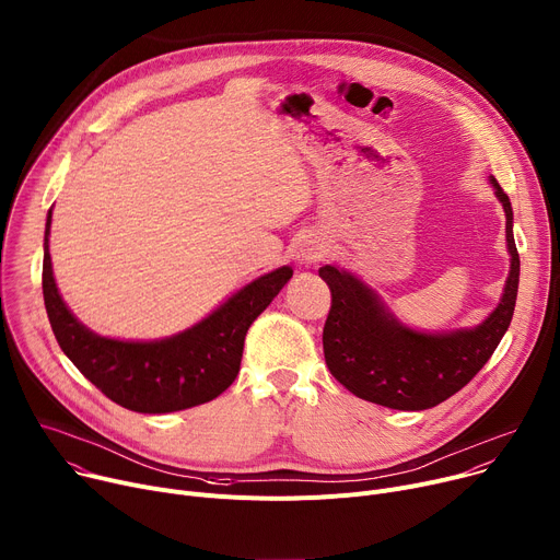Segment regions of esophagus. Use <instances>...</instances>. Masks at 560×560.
I'll return each instance as SVG.
<instances>
[{"label": "esophagus", "instance_id": "obj_1", "mask_svg": "<svg viewBox=\"0 0 560 560\" xmlns=\"http://www.w3.org/2000/svg\"><path fill=\"white\" fill-rule=\"evenodd\" d=\"M325 255H327V248H325L323 240L316 235H303L295 246V262L300 267H312V265L320 262Z\"/></svg>", "mask_w": 560, "mask_h": 560}]
</instances>
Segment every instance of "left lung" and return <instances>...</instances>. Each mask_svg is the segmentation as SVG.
Returning <instances> with one entry per match:
<instances>
[{
	"label": "left lung",
	"instance_id": "obj_1",
	"mask_svg": "<svg viewBox=\"0 0 560 560\" xmlns=\"http://www.w3.org/2000/svg\"><path fill=\"white\" fill-rule=\"evenodd\" d=\"M491 186L506 214L511 267L498 307L476 327L442 334L410 329L363 280L331 265L320 267L318 276L331 291L323 329L325 361L334 378L359 399L395 410L433 408L459 393L495 352L513 316L521 257L511 201L493 177Z\"/></svg>",
	"mask_w": 560,
	"mask_h": 560
}]
</instances>
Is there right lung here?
I'll return each mask as SVG.
<instances>
[{"mask_svg":"<svg viewBox=\"0 0 560 560\" xmlns=\"http://www.w3.org/2000/svg\"><path fill=\"white\" fill-rule=\"evenodd\" d=\"M51 210L45 231L42 293L58 346L69 361L114 404L145 415L186 410L220 397L235 381L244 338L293 276L280 267L233 293L197 325L161 340H116L84 327L56 287L51 253Z\"/></svg>","mask_w":560,"mask_h":560,"instance_id":"1","label":"right lung"}]
</instances>
